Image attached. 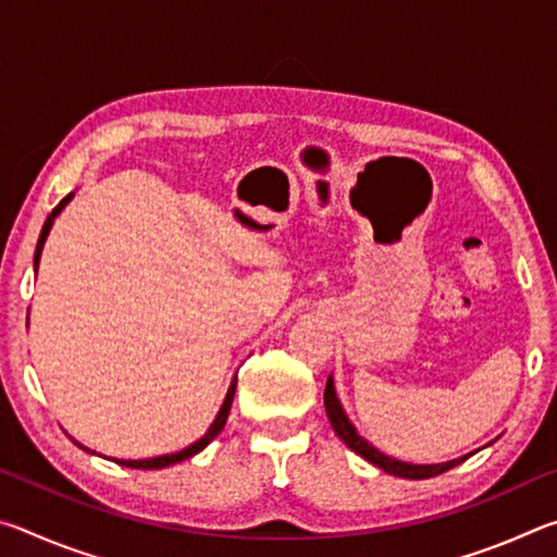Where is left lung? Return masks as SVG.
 <instances>
[{
  "label": "left lung",
  "instance_id": "obj_1",
  "mask_svg": "<svg viewBox=\"0 0 557 557\" xmlns=\"http://www.w3.org/2000/svg\"><path fill=\"white\" fill-rule=\"evenodd\" d=\"M324 408L329 414V422H332V428L338 437L344 440V445L348 449H354L356 455H361L363 459H369L371 465H375L383 471H388L393 476H403V479H430V476H437V474H445L447 469L457 467L471 455H465L459 459H451V461H442V465H410V461H400L395 457L383 455L381 449H375L369 440H363L358 435L356 428L351 425V420L346 418V412L342 408V403L336 398V388H334V379L329 375L326 381V391H324Z\"/></svg>",
  "mask_w": 557,
  "mask_h": 557
}]
</instances>
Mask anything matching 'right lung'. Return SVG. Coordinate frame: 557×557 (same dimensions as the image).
Returning a JSON list of instances; mask_svg holds the SVG:
<instances>
[{"instance_id":"add662e5","label":"right lung","mask_w":557,"mask_h":557,"mask_svg":"<svg viewBox=\"0 0 557 557\" xmlns=\"http://www.w3.org/2000/svg\"><path fill=\"white\" fill-rule=\"evenodd\" d=\"M71 199H73V194L65 196V199H63L59 206H55L53 211H51L49 219H46L44 228H41V235H39V243H36L34 268H39L44 243H46V238H49V231H51V225H53V221H55V215H59V213L65 209V203H69ZM235 383H238V375H233L231 388H228V393H225V400H223V405H221L219 414H215V420L211 422L209 432H206V435H203L201 440H196L194 445H188V447H184V449H178V451H174V455H162V457H152V459H112V461H117V465H122V467H129V469H164V467L178 465V461H184V459H188V457L199 455V451H201L206 445H211V440L219 437V432L225 428V420H228V412H231V405H233V395H235ZM73 442H75V440H73ZM75 445H78L81 449L90 451L88 447H83L81 442H75Z\"/></svg>"}]
</instances>
